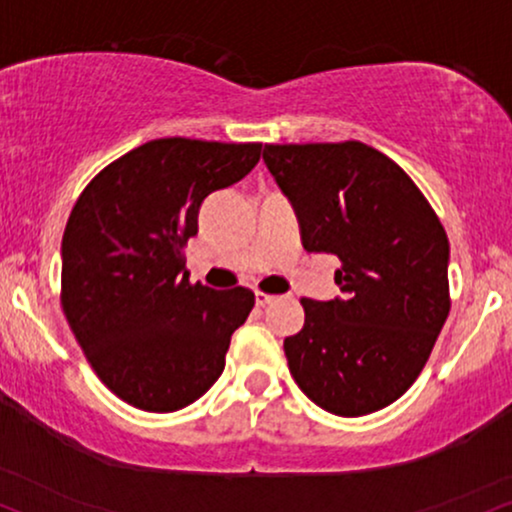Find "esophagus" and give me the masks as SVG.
Instances as JSON below:
<instances>
[{
    "mask_svg": "<svg viewBox=\"0 0 512 512\" xmlns=\"http://www.w3.org/2000/svg\"><path fill=\"white\" fill-rule=\"evenodd\" d=\"M275 296L273 294H266V292H256V306H268L273 304Z\"/></svg>",
    "mask_w": 512,
    "mask_h": 512,
    "instance_id": "obj_1",
    "label": "esophagus"
}]
</instances>
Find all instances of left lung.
<instances>
[{
    "label": "left lung",
    "mask_w": 512,
    "mask_h": 512,
    "mask_svg": "<svg viewBox=\"0 0 512 512\" xmlns=\"http://www.w3.org/2000/svg\"><path fill=\"white\" fill-rule=\"evenodd\" d=\"M308 254H334L342 299L304 296L289 372L327 413L361 418L418 380L451 311L449 237L420 187L368 144H266Z\"/></svg>",
    "instance_id": "left-lung-1"
}]
</instances>
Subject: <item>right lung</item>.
<instances>
[{"label": "right lung", "instance_id": "1", "mask_svg": "<svg viewBox=\"0 0 512 512\" xmlns=\"http://www.w3.org/2000/svg\"><path fill=\"white\" fill-rule=\"evenodd\" d=\"M261 142L161 137L87 182L61 242V308L87 363L118 399L173 413L225 368L254 292L189 282L199 206L261 159Z\"/></svg>", "mask_w": 512, "mask_h": 512}]
</instances>
